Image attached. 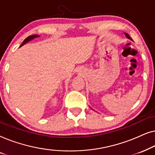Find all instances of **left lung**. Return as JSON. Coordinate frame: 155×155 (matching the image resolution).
<instances>
[{"label":"left lung","instance_id":"8db88e82","mask_svg":"<svg viewBox=\"0 0 155 155\" xmlns=\"http://www.w3.org/2000/svg\"><path fill=\"white\" fill-rule=\"evenodd\" d=\"M125 35H126V37H127V38H128V39H130V40H132V41H133L132 38H131V37H130V36H129V35H128V34H127V33H125Z\"/></svg>","mask_w":155,"mask_h":155}]
</instances>
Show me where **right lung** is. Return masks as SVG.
<instances>
[{"instance_id":"obj_1","label":"right lung","mask_w":155,"mask_h":155,"mask_svg":"<svg viewBox=\"0 0 155 155\" xmlns=\"http://www.w3.org/2000/svg\"><path fill=\"white\" fill-rule=\"evenodd\" d=\"M39 35H31V36H29L28 37H27L26 39H25L24 41H23V42H22V44H21V46H23L24 45V44H25L26 43H27V42H29V41H31V40H32V39H35V38H37V37H39Z\"/></svg>"}]
</instances>
